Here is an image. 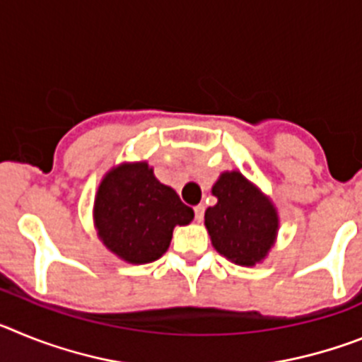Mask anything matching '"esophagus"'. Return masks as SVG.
<instances>
[{
    "label": "esophagus",
    "instance_id": "34e87169",
    "mask_svg": "<svg viewBox=\"0 0 362 362\" xmlns=\"http://www.w3.org/2000/svg\"><path fill=\"white\" fill-rule=\"evenodd\" d=\"M194 214H196V221H197V223H201V221H203V216H204V206H203V204H197L196 209H194Z\"/></svg>",
    "mask_w": 362,
    "mask_h": 362
}]
</instances>
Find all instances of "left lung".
<instances>
[{
	"instance_id": "left-lung-1",
	"label": "left lung",
	"mask_w": 362,
	"mask_h": 362,
	"mask_svg": "<svg viewBox=\"0 0 362 362\" xmlns=\"http://www.w3.org/2000/svg\"><path fill=\"white\" fill-rule=\"evenodd\" d=\"M212 196L217 203L204 212V226L214 248L239 267L263 263L279 232L276 204L238 170L223 172Z\"/></svg>"
}]
</instances>
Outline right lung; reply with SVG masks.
Returning a JSON list of instances; mask_svg holds the SVG:
<instances>
[{
  "instance_id": "obj_1",
  "label": "right lung",
  "mask_w": 362,
  "mask_h": 362,
  "mask_svg": "<svg viewBox=\"0 0 362 362\" xmlns=\"http://www.w3.org/2000/svg\"><path fill=\"white\" fill-rule=\"evenodd\" d=\"M92 214L101 243L129 264L161 257L175 226L194 219V210L174 188L159 183L146 161L112 166L99 183Z\"/></svg>"
}]
</instances>
